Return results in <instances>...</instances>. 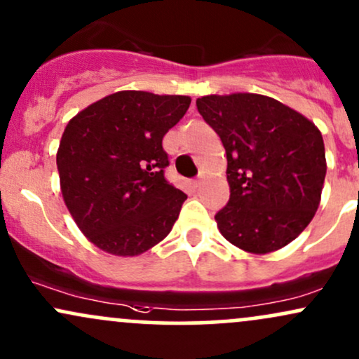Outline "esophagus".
<instances>
[{"label": "esophagus", "mask_w": 359, "mask_h": 359, "mask_svg": "<svg viewBox=\"0 0 359 359\" xmlns=\"http://www.w3.org/2000/svg\"><path fill=\"white\" fill-rule=\"evenodd\" d=\"M192 184H194V187L198 189V187H201V184H203V180H201V177H199V179H196Z\"/></svg>", "instance_id": "1"}]
</instances>
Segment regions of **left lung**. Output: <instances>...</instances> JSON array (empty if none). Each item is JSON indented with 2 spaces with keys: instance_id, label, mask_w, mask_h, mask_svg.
I'll use <instances>...</instances> for the list:
<instances>
[{
  "instance_id": "obj_1",
  "label": "left lung",
  "mask_w": 359,
  "mask_h": 359,
  "mask_svg": "<svg viewBox=\"0 0 359 359\" xmlns=\"http://www.w3.org/2000/svg\"><path fill=\"white\" fill-rule=\"evenodd\" d=\"M196 105L226 151L230 201L216 212L218 230L250 254L288 245L320 204L327 163L318 128L259 93L206 95Z\"/></svg>"
}]
</instances>
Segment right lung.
<instances>
[{
	"instance_id": "1",
	"label": "right lung",
	"mask_w": 359,
	"mask_h": 359,
	"mask_svg": "<svg viewBox=\"0 0 359 359\" xmlns=\"http://www.w3.org/2000/svg\"><path fill=\"white\" fill-rule=\"evenodd\" d=\"M189 105L186 95L122 90L68 122L56 155L61 194L100 250L133 257L170 233L187 196L165 179L161 141Z\"/></svg>"
}]
</instances>
